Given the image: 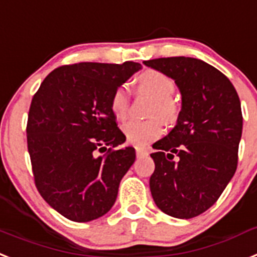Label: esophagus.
I'll return each mask as SVG.
<instances>
[{
    "label": "esophagus",
    "mask_w": 257,
    "mask_h": 257,
    "mask_svg": "<svg viewBox=\"0 0 257 257\" xmlns=\"http://www.w3.org/2000/svg\"><path fill=\"white\" fill-rule=\"evenodd\" d=\"M150 155V151L144 150V148H138L137 150V156L138 157H143V156Z\"/></svg>",
    "instance_id": "obj_1"
}]
</instances>
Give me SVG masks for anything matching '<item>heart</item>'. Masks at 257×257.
Here are the masks:
<instances>
[{
	"mask_svg": "<svg viewBox=\"0 0 257 257\" xmlns=\"http://www.w3.org/2000/svg\"><path fill=\"white\" fill-rule=\"evenodd\" d=\"M135 83L138 92L152 96L155 100L151 105L150 115H160L166 122H174L178 118L179 106L172 96L175 91V83L170 76L157 70H146L138 76ZM109 105L114 117L119 120L126 119L130 107V95L126 87L119 85L114 89ZM123 133L128 143L146 147L161 137L164 126L159 117L130 120L123 126Z\"/></svg>",
	"mask_w": 257,
	"mask_h": 257,
	"instance_id": "b5f03b06",
	"label": "heart"
}]
</instances>
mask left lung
I'll list each match as a JSON object with an SVG mask.
<instances>
[{
	"instance_id": "8db88e82",
	"label": "left lung",
	"mask_w": 257,
	"mask_h": 257,
	"mask_svg": "<svg viewBox=\"0 0 257 257\" xmlns=\"http://www.w3.org/2000/svg\"><path fill=\"white\" fill-rule=\"evenodd\" d=\"M143 63L174 79L181 91L177 124L153 144L150 187L164 213L187 220L209 209L235 173L240 101L229 79L201 60L168 57Z\"/></svg>"
}]
</instances>
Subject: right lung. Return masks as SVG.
Wrapping results in <instances>:
<instances>
[{
  "instance_id": "1",
  "label": "right lung",
  "mask_w": 257,
  "mask_h": 257,
  "mask_svg": "<svg viewBox=\"0 0 257 257\" xmlns=\"http://www.w3.org/2000/svg\"><path fill=\"white\" fill-rule=\"evenodd\" d=\"M140 69L131 61L61 66L32 97L27 147L35 185L44 200L69 220H96L115 203L135 150L119 148L126 137L109 102L114 89ZM97 149L107 153L96 158Z\"/></svg>"
}]
</instances>
